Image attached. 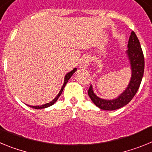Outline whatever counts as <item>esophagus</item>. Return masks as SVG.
Segmentation results:
<instances>
[{
	"mask_svg": "<svg viewBox=\"0 0 152 152\" xmlns=\"http://www.w3.org/2000/svg\"><path fill=\"white\" fill-rule=\"evenodd\" d=\"M89 61H90L89 57L84 58L82 61H81V62H80V67L82 68H86L87 67H88V64H89Z\"/></svg>",
	"mask_w": 152,
	"mask_h": 152,
	"instance_id": "34e87169",
	"label": "esophagus"
}]
</instances>
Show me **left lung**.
I'll return each mask as SVG.
<instances>
[{
	"mask_svg": "<svg viewBox=\"0 0 152 152\" xmlns=\"http://www.w3.org/2000/svg\"><path fill=\"white\" fill-rule=\"evenodd\" d=\"M128 48L127 54L131 64L132 78L126 91L115 100H107L96 96L91 86L88 89V95L93 103L103 110H115L128 104L137 93L142 82L145 68L144 55L139 39L133 31L129 36Z\"/></svg>",
	"mask_w": 152,
	"mask_h": 152,
	"instance_id": "8db88e82",
	"label": "left lung"
}]
</instances>
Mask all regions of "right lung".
I'll return each instance as SVG.
<instances>
[{
  "label": "right lung",
  "mask_w": 152,
  "mask_h": 152,
  "mask_svg": "<svg viewBox=\"0 0 152 152\" xmlns=\"http://www.w3.org/2000/svg\"><path fill=\"white\" fill-rule=\"evenodd\" d=\"M76 70H77V69H76V68H75V69H74V70H72V72H70L69 73H68L66 75H65V77H64V84H63V86H62V88H61V91H60V92L58 93V96H56V97L55 98L54 100H52V101H51L50 103H46V104H44V105H42V106H31V107H30V106H29V107H33V108H34V109H44V108H46V107H50V106H52V104H54V103H56V101H57V100H58V97H59V96H60V95L61 94V93H62L63 89H64L65 84H66L67 83H68V80H69V79L71 78V77H72V75H73V74L75 73Z\"/></svg>",
  "instance_id": "1"
}]
</instances>
